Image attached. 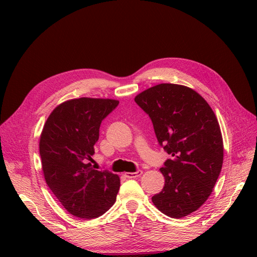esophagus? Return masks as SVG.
Listing matches in <instances>:
<instances>
[{
	"label": "esophagus",
	"mask_w": 257,
	"mask_h": 257,
	"mask_svg": "<svg viewBox=\"0 0 257 257\" xmlns=\"http://www.w3.org/2000/svg\"><path fill=\"white\" fill-rule=\"evenodd\" d=\"M143 170H137L135 173H124V176L128 179H133V178H137L139 176H142Z\"/></svg>",
	"instance_id": "obj_1"
}]
</instances>
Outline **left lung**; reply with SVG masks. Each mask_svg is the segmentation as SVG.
I'll return each instance as SVG.
<instances>
[{
    "mask_svg": "<svg viewBox=\"0 0 257 257\" xmlns=\"http://www.w3.org/2000/svg\"><path fill=\"white\" fill-rule=\"evenodd\" d=\"M135 102L149 114L159 144L172 155L160 169L165 184L152 203L167 216L181 219L204 205L221 173L219 122L205 98L181 84L154 85Z\"/></svg>",
    "mask_w": 257,
    "mask_h": 257,
    "instance_id": "obj_1",
    "label": "left lung"
}]
</instances>
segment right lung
Listing matches in <instances>:
<instances>
[{
	"mask_svg": "<svg viewBox=\"0 0 257 257\" xmlns=\"http://www.w3.org/2000/svg\"><path fill=\"white\" fill-rule=\"evenodd\" d=\"M111 98L80 97L58 105L45 122L40 138L46 183L67 211L91 220L114 204L120 178L99 172L90 161L102 121L118 106Z\"/></svg>",
	"mask_w": 257,
	"mask_h": 257,
	"instance_id": "1",
	"label": "right lung"
}]
</instances>
